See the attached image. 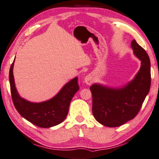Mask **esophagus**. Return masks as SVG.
<instances>
[{"label": "esophagus", "instance_id": "obj_1", "mask_svg": "<svg viewBox=\"0 0 159 159\" xmlns=\"http://www.w3.org/2000/svg\"><path fill=\"white\" fill-rule=\"evenodd\" d=\"M93 80H94V78L92 74H89L85 77V83L87 85H90L93 84Z\"/></svg>", "mask_w": 159, "mask_h": 159}]
</instances>
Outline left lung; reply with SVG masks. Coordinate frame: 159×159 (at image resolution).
Listing matches in <instances>:
<instances>
[{"mask_svg": "<svg viewBox=\"0 0 159 159\" xmlns=\"http://www.w3.org/2000/svg\"><path fill=\"white\" fill-rule=\"evenodd\" d=\"M134 54L141 60V68L134 80L122 89H113L93 84V116L108 127H119L134 119L139 112L151 86V63L147 53L136 40L132 42Z\"/></svg>", "mask_w": 159, "mask_h": 159, "instance_id": "1", "label": "left lung"}]
</instances>
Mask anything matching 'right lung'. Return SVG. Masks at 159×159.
Instances as JSON below:
<instances>
[{
	"label": "right lung",
	"instance_id": "obj_1",
	"mask_svg": "<svg viewBox=\"0 0 159 159\" xmlns=\"http://www.w3.org/2000/svg\"><path fill=\"white\" fill-rule=\"evenodd\" d=\"M13 65L14 61L10 69L9 80L12 102L20 115L32 124L42 128L54 127L62 122L69 112L71 99L79 90L78 77L65 85L52 99L43 102L33 103L20 98L17 93L12 74Z\"/></svg>",
	"mask_w": 159,
	"mask_h": 159
}]
</instances>
